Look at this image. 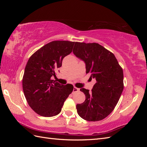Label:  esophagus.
<instances>
[{"instance_id": "esophagus-1", "label": "esophagus", "mask_w": 147, "mask_h": 147, "mask_svg": "<svg viewBox=\"0 0 147 147\" xmlns=\"http://www.w3.org/2000/svg\"><path fill=\"white\" fill-rule=\"evenodd\" d=\"M78 91H79V88H76V87H74V88L73 92H78Z\"/></svg>"}]
</instances>
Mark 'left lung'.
<instances>
[{
  "label": "left lung",
  "instance_id": "8db88e82",
  "mask_svg": "<svg viewBox=\"0 0 147 147\" xmlns=\"http://www.w3.org/2000/svg\"><path fill=\"white\" fill-rule=\"evenodd\" d=\"M73 53L85 63L86 73L96 80L91 92L80 89L86 99L77 105V113L86 121H100L112 112L122 94L123 69L113 53L98 43L75 42Z\"/></svg>",
  "mask_w": 147,
  "mask_h": 147
}]
</instances>
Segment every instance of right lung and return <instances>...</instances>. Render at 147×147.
Returning <instances> with one entry per match:
<instances>
[{
  "label": "right lung",
  "instance_id": "1",
  "mask_svg": "<svg viewBox=\"0 0 147 147\" xmlns=\"http://www.w3.org/2000/svg\"><path fill=\"white\" fill-rule=\"evenodd\" d=\"M74 42L53 41L30 57L23 78V89L29 105L45 117H54L73 91L71 84L63 85L51 79L62 65L64 57L72 51Z\"/></svg>",
  "mask_w": 147,
  "mask_h": 147
}]
</instances>
